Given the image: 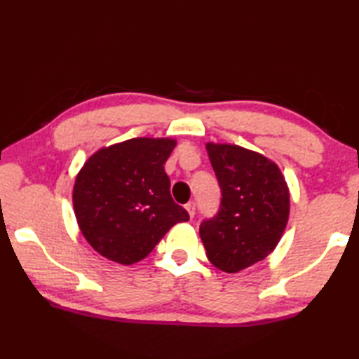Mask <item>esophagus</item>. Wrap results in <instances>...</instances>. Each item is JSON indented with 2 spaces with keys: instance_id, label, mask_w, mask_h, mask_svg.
Returning <instances> with one entry per match:
<instances>
[{
  "instance_id": "34e87169",
  "label": "esophagus",
  "mask_w": 359,
  "mask_h": 359,
  "mask_svg": "<svg viewBox=\"0 0 359 359\" xmlns=\"http://www.w3.org/2000/svg\"><path fill=\"white\" fill-rule=\"evenodd\" d=\"M185 209H187V212H188V215H190V217L193 218V217H194V212H196V203L190 201V203H188V204L185 205Z\"/></svg>"
}]
</instances>
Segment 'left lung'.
Segmentation results:
<instances>
[{
  "label": "left lung",
  "mask_w": 359,
  "mask_h": 359,
  "mask_svg": "<svg viewBox=\"0 0 359 359\" xmlns=\"http://www.w3.org/2000/svg\"><path fill=\"white\" fill-rule=\"evenodd\" d=\"M205 149L222 201L199 236L210 263L233 274L274 250L288 222L290 191L278 166L261 154L231 144Z\"/></svg>",
  "instance_id": "obj_1"
}]
</instances>
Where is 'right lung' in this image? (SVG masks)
<instances>
[{
	"instance_id": "obj_1",
	"label": "right lung",
	"mask_w": 359,
	"mask_h": 359,
	"mask_svg": "<svg viewBox=\"0 0 359 359\" xmlns=\"http://www.w3.org/2000/svg\"><path fill=\"white\" fill-rule=\"evenodd\" d=\"M169 137H136L104 147L77 174L72 204L83 238L96 252L130 266L154 250L188 212L175 204L165 163Z\"/></svg>"
}]
</instances>
